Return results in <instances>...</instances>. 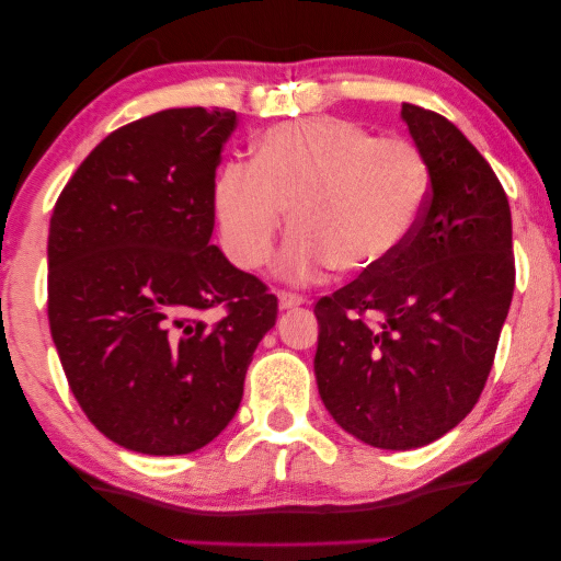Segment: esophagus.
<instances>
[{
  "label": "esophagus",
  "instance_id": "esophagus-1",
  "mask_svg": "<svg viewBox=\"0 0 561 561\" xmlns=\"http://www.w3.org/2000/svg\"><path fill=\"white\" fill-rule=\"evenodd\" d=\"M302 302H306V298L296 296V293H288V290H280V293H278V306H280V310L298 308V306H302Z\"/></svg>",
  "mask_w": 561,
  "mask_h": 561
}]
</instances>
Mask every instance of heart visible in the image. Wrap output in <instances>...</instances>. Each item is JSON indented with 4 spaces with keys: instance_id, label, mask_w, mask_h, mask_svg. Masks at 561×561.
Segmentation results:
<instances>
[{
    "instance_id": "heart-1",
    "label": "heart",
    "mask_w": 561,
    "mask_h": 561,
    "mask_svg": "<svg viewBox=\"0 0 561 561\" xmlns=\"http://www.w3.org/2000/svg\"><path fill=\"white\" fill-rule=\"evenodd\" d=\"M433 173L415 144L378 139L337 116L278 124L253 163L228 161L210 186L220 245L238 268L268 261L290 208L293 236L275 271L308 283L335 265L365 275L398 259L427 208Z\"/></svg>"
}]
</instances>
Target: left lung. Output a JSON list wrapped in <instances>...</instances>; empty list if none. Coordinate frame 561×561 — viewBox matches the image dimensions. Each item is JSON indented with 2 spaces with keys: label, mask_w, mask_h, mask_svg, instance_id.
<instances>
[{
  "label": "left lung",
  "mask_w": 561,
  "mask_h": 561,
  "mask_svg": "<svg viewBox=\"0 0 561 561\" xmlns=\"http://www.w3.org/2000/svg\"><path fill=\"white\" fill-rule=\"evenodd\" d=\"M400 116L433 173L417 231L316 306L323 405L380 449L430 445L467 417L514 293L512 214L492 167L445 116L415 104Z\"/></svg>",
  "instance_id": "left-lung-1"
}]
</instances>
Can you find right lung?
Listing matches in <instances>:
<instances>
[{
  "label": "right lung",
  "mask_w": 561,
  "mask_h": 561,
  "mask_svg": "<svg viewBox=\"0 0 561 561\" xmlns=\"http://www.w3.org/2000/svg\"><path fill=\"white\" fill-rule=\"evenodd\" d=\"M231 108H167L108 134L49 220V328L81 410L116 445L188 455L224 433L278 300L214 236ZM224 305L208 324L203 310Z\"/></svg>",
  "instance_id": "1"
}]
</instances>
